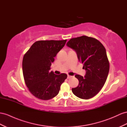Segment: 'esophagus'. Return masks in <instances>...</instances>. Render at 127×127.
I'll list each match as a JSON object with an SVG mask.
<instances>
[{"mask_svg":"<svg viewBox=\"0 0 127 127\" xmlns=\"http://www.w3.org/2000/svg\"><path fill=\"white\" fill-rule=\"evenodd\" d=\"M71 76H70V75H67V78L68 79H69V78H71Z\"/></svg>","mask_w":127,"mask_h":127,"instance_id":"1","label":"esophagus"}]
</instances>
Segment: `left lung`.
Listing matches in <instances>:
<instances>
[{"label":"left lung","instance_id":"8db88e82","mask_svg":"<svg viewBox=\"0 0 127 127\" xmlns=\"http://www.w3.org/2000/svg\"><path fill=\"white\" fill-rule=\"evenodd\" d=\"M67 46L76 52L78 60L86 70L84 77L75 76L79 83L77 87L72 88V92L80 98H91L103 87L108 76L109 64L105 48L97 39L86 36L70 39Z\"/></svg>","mask_w":127,"mask_h":127}]
</instances>
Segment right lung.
<instances>
[{
    "mask_svg": "<svg viewBox=\"0 0 127 127\" xmlns=\"http://www.w3.org/2000/svg\"><path fill=\"white\" fill-rule=\"evenodd\" d=\"M67 40H39L34 43L23 58L22 70L25 83L31 94L42 100H49L59 94L67 75L50 71L54 57Z\"/></svg>",
    "mask_w": 127,
    "mask_h": 127,
    "instance_id": "right-lung-1",
    "label": "right lung"
}]
</instances>
